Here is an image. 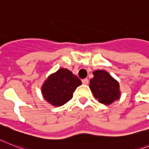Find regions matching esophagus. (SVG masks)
<instances>
[{"mask_svg":"<svg viewBox=\"0 0 149 149\" xmlns=\"http://www.w3.org/2000/svg\"><path fill=\"white\" fill-rule=\"evenodd\" d=\"M82 83H83V84H84V85H87V84L89 83V79H83V80H82Z\"/></svg>","mask_w":149,"mask_h":149,"instance_id":"obj_1","label":"esophagus"}]
</instances>
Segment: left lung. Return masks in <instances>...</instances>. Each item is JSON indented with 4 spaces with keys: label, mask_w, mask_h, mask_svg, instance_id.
I'll list each match as a JSON object with an SVG mask.
<instances>
[{
    "label": "left lung",
    "mask_w": 149,
    "mask_h": 149,
    "mask_svg": "<svg viewBox=\"0 0 149 149\" xmlns=\"http://www.w3.org/2000/svg\"><path fill=\"white\" fill-rule=\"evenodd\" d=\"M93 78L90 79L89 88L94 97L99 102L109 105L120 98L119 84L111 75L105 70H97L93 72Z\"/></svg>",
    "instance_id": "obj_1"
}]
</instances>
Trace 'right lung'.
Returning <instances> with one entry per match:
<instances>
[{
	"label": "right lung",
	"instance_id": "obj_1",
	"mask_svg": "<svg viewBox=\"0 0 149 149\" xmlns=\"http://www.w3.org/2000/svg\"><path fill=\"white\" fill-rule=\"evenodd\" d=\"M81 84L80 79L71 71L61 68L49 75L43 83L41 92L49 103L61 106L72 99L73 92Z\"/></svg>",
	"mask_w": 149,
	"mask_h": 149
}]
</instances>
